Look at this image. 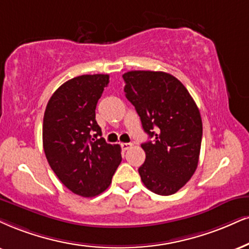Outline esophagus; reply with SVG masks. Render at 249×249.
<instances>
[{
    "label": "esophagus",
    "instance_id": "34e87169",
    "mask_svg": "<svg viewBox=\"0 0 249 249\" xmlns=\"http://www.w3.org/2000/svg\"><path fill=\"white\" fill-rule=\"evenodd\" d=\"M131 146H133V144L131 143H121V148H122V150H129Z\"/></svg>",
    "mask_w": 249,
    "mask_h": 249
}]
</instances>
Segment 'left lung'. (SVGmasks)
<instances>
[{
    "label": "left lung",
    "instance_id": "left-lung-1",
    "mask_svg": "<svg viewBox=\"0 0 249 249\" xmlns=\"http://www.w3.org/2000/svg\"><path fill=\"white\" fill-rule=\"evenodd\" d=\"M127 99L144 131L145 161L139 168L144 186L172 195L195 173L202 142V119L194 99L179 79L164 71L134 70L122 75Z\"/></svg>",
    "mask_w": 249,
    "mask_h": 249
}]
</instances>
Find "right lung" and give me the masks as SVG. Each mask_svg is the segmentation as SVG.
I'll use <instances>...</instances> for the list:
<instances>
[{"label": "right lung", "mask_w": 249, "mask_h": 249, "mask_svg": "<svg viewBox=\"0 0 249 249\" xmlns=\"http://www.w3.org/2000/svg\"><path fill=\"white\" fill-rule=\"evenodd\" d=\"M108 75H82L54 92L46 106L42 143L48 164L61 182L83 197L108 188L121 162L119 144H108L96 121V107Z\"/></svg>", "instance_id": "1"}]
</instances>
